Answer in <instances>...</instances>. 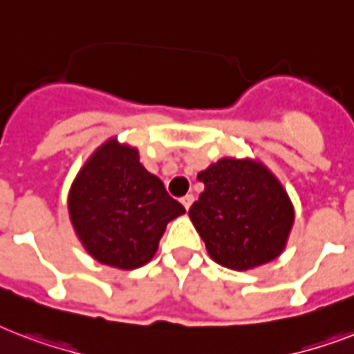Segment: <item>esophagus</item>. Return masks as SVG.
Here are the masks:
<instances>
[{"mask_svg":"<svg viewBox=\"0 0 354 354\" xmlns=\"http://www.w3.org/2000/svg\"><path fill=\"white\" fill-rule=\"evenodd\" d=\"M193 202H194V196H193V194H185V196H183V198H182L183 207H185V209H187V211H189V207L193 205Z\"/></svg>","mask_w":354,"mask_h":354,"instance_id":"34e87169","label":"esophagus"}]
</instances>
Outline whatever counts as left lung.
<instances>
[{
	"mask_svg": "<svg viewBox=\"0 0 354 354\" xmlns=\"http://www.w3.org/2000/svg\"><path fill=\"white\" fill-rule=\"evenodd\" d=\"M198 180L205 189L189 216L213 261L250 270L283 252L294 209L272 172L255 161L224 158Z\"/></svg>",
	"mask_w": 354,
	"mask_h": 354,
	"instance_id": "left-lung-1",
	"label": "left lung"
}]
</instances>
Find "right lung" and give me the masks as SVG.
Returning <instances> with one entry per match:
<instances>
[{
	"label": "right lung",
	"instance_id": "obj_1",
	"mask_svg": "<svg viewBox=\"0 0 354 354\" xmlns=\"http://www.w3.org/2000/svg\"><path fill=\"white\" fill-rule=\"evenodd\" d=\"M183 213L139 163L138 150L113 139L88 160L69 193V216L88 253L121 270L149 263L167 224Z\"/></svg>",
	"mask_w": 354,
	"mask_h": 354
}]
</instances>
